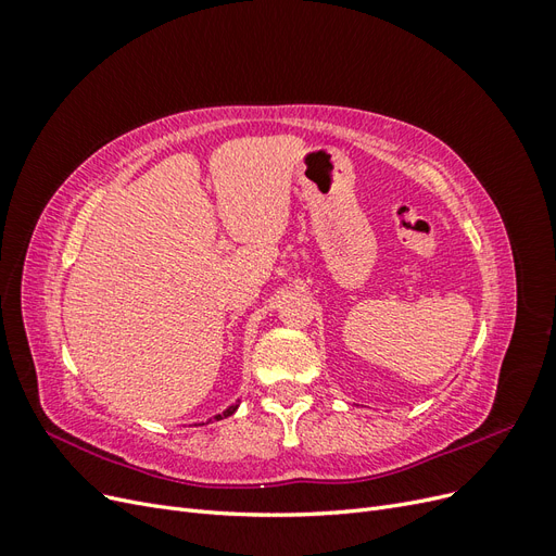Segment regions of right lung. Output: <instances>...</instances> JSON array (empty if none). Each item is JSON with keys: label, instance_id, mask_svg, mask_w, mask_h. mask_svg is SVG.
<instances>
[{"label": "right lung", "instance_id": "right-lung-1", "mask_svg": "<svg viewBox=\"0 0 556 556\" xmlns=\"http://www.w3.org/2000/svg\"><path fill=\"white\" fill-rule=\"evenodd\" d=\"M237 408H239V403H233V406H229L225 413H220V415H215L213 419H223V417H229V415H233L237 413Z\"/></svg>", "mask_w": 556, "mask_h": 556}]
</instances>
